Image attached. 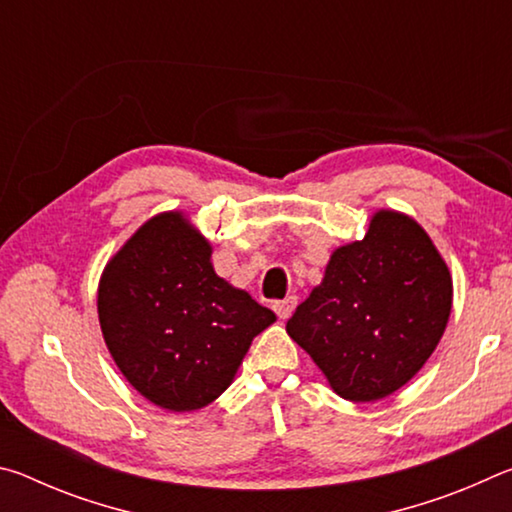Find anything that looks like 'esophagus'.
Instances as JSON below:
<instances>
[{
    "instance_id": "1",
    "label": "esophagus",
    "mask_w": 512,
    "mask_h": 512,
    "mask_svg": "<svg viewBox=\"0 0 512 512\" xmlns=\"http://www.w3.org/2000/svg\"><path fill=\"white\" fill-rule=\"evenodd\" d=\"M273 309H275V314L280 316L282 320L289 318L293 314V309H296V296H289V298H284V300H275L273 302Z\"/></svg>"
}]
</instances>
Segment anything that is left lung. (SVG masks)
<instances>
[{
    "label": "left lung",
    "instance_id": "1",
    "mask_svg": "<svg viewBox=\"0 0 512 512\" xmlns=\"http://www.w3.org/2000/svg\"><path fill=\"white\" fill-rule=\"evenodd\" d=\"M452 275L411 216L379 210L361 241L336 248L287 332L336 395L375 402L415 377L443 339Z\"/></svg>",
    "mask_w": 512,
    "mask_h": 512
}]
</instances>
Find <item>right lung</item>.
<instances>
[{"instance_id": "1", "label": "right lung", "mask_w": 512, "mask_h": 512, "mask_svg": "<svg viewBox=\"0 0 512 512\" xmlns=\"http://www.w3.org/2000/svg\"><path fill=\"white\" fill-rule=\"evenodd\" d=\"M99 323L121 375L173 413L232 384L275 314L214 273L212 246L183 212L146 221L103 268Z\"/></svg>"}]
</instances>
